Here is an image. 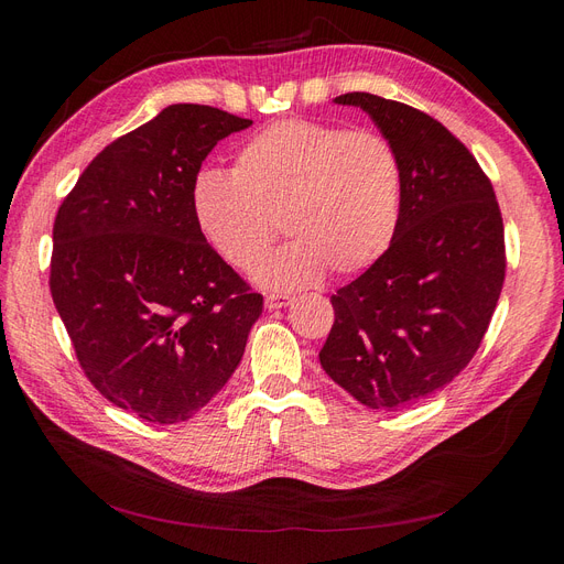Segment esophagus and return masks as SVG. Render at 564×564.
I'll return each mask as SVG.
<instances>
[{
  "mask_svg": "<svg viewBox=\"0 0 564 564\" xmlns=\"http://www.w3.org/2000/svg\"><path fill=\"white\" fill-rule=\"evenodd\" d=\"M289 303H292V299H289V296H282V294H265V308H268V311L286 308Z\"/></svg>",
  "mask_w": 564,
  "mask_h": 564,
  "instance_id": "obj_1",
  "label": "esophagus"
}]
</instances>
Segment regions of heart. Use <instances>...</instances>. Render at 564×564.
Here are the masks:
<instances>
[{
	"instance_id": "heart-1",
	"label": "heart",
	"mask_w": 564,
	"mask_h": 564,
	"mask_svg": "<svg viewBox=\"0 0 564 564\" xmlns=\"http://www.w3.org/2000/svg\"><path fill=\"white\" fill-rule=\"evenodd\" d=\"M402 212V164L381 133L315 119H284L237 152L235 172L199 169L193 214L209 247L251 270L280 235L294 237L256 268L270 289H301L332 268L371 265L390 247Z\"/></svg>"
}]
</instances>
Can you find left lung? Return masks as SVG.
I'll use <instances>...</instances> for the list:
<instances>
[{
	"instance_id": "8db88e82",
	"label": "left lung",
	"mask_w": 564,
	"mask_h": 564,
	"mask_svg": "<svg viewBox=\"0 0 564 564\" xmlns=\"http://www.w3.org/2000/svg\"><path fill=\"white\" fill-rule=\"evenodd\" d=\"M365 110L402 164V212L390 247L332 296L319 365L350 395L398 412L458 377L480 348L506 275L497 195L468 148L437 119L373 94Z\"/></svg>"
}]
</instances>
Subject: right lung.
Returning a JSON list of instances; mask_svg holds the SVG:
<instances>
[{"label":"right lung","mask_w":564,"mask_h":564,"mask_svg":"<svg viewBox=\"0 0 564 564\" xmlns=\"http://www.w3.org/2000/svg\"><path fill=\"white\" fill-rule=\"evenodd\" d=\"M251 124L212 106H169L98 152L56 214V311L94 388L143 421L178 423L209 404L261 317L263 296L193 214L202 162Z\"/></svg>","instance_id":"right-lung-1"}]
</instances>
